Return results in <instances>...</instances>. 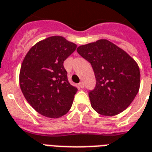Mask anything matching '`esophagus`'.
Returning a JSON list of instances; mask_svg holds the SVG:
<instances>
[{
    "instance_id": "1",
    "label": "esophagus",
    "mask_w": 152,
    "mask_h": 152,
    "mask_svg": "<svg viewBox=\"0 0 152 152\" xmlns=\"http://www.w3.org/2000/svg\"><path fill=\"white\" fill-rule=\"evenodd\" d=\"M78 86H79V87L81 89H83V88H84V84H83L82 82H80L79 84H78Z\"/></svg>"
}]
</instances>
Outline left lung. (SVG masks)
I'll return each mask as SVG.
<instances>
[{
	"instance_id": "obj_1",
	"label": "left lung",
	"mask_w": 152,
	"mask_h": 152,
	"mask_svg": "<svg viewBox=\"0 0 152 152\" xmlns=\"http://www.w3.org/2000/svg\"><path fill=\"white\" fill-rule=\"evenodd\" d=\"M77 51L91 64L96 77L94 89L89 91L93 109L109 116L125 110L140 85V73L135 60L106 39L80 46Z\"/></svg>"
}]
</instances>
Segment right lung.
Wrapping results in <instances>:
<instances>
[{
  "instance_id": "1",
  "label": "right lung",
  "mask_w": 152,
  "mask_h": 152,
  "mask_svg": "<svg viewBox=\"0 0 152 152\" xmlns=\"http://www.w3.org/2000/svg\"><path fill=\"white\" fill-rule=\"evenodd\" d=\"M76 48L62 36H51L39 41L26 55L20 86L26 100L41 115L58 118L72 106L77 89L68 82L63 63Z\"/></svg>"
}]
</instances>
